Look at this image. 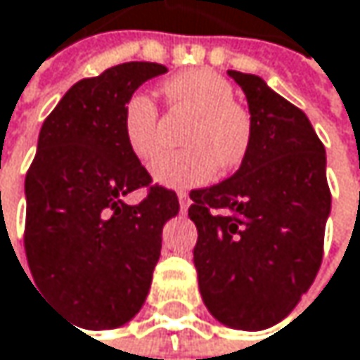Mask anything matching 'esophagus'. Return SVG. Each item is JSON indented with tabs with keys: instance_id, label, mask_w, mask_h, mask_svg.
Returning <instances> with one entry per match:
<instances>
[{
	"instance_id": "34e87169",
	"label": "esophagus",
	"mask_w": 360,
	"mask_h": 360,
	"mask_svg": "<svg viewBox=\"0 0 360 360\" xmlns=\"http://www.w3.org/2000/svg\"><path fill=\"white\" fill-rule=\"evenodd\" d=\"M178 201H180V210L186 214V210H188V203H191V199H188V193H186V191H178Z\"/></svg>"
}]
</instances>
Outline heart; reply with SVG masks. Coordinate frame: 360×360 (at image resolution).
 Listing matches in <instances>:
<instances>
[{"mask_svg": "<svg viewBox=\"0 0 360 360\" xmlns=\"http://www.w3.org/2000/svg\"><path fill=\"white\" fill-rule=\"evenodd\" d=\"M167 100L195 115L184 134L191 148L167 153L153 165V178L172 188L205 184L218 169L237 167L252 142V117L235 102L233 86L212 71H186L163 84ZM121 129L127 148L140 161L161 150L159 110L146 91L131 94L123 104Z\"/></svg>", "mask_w": 360, "mask_h": 360, "instance_id": "obj_1", "label": "heart"}]
</instances>
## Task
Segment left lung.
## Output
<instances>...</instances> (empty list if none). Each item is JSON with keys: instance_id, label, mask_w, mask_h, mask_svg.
I'll return each instance as SVG.
<instances>
[{"instance_id": "1", "label": "left lung", "mask_w": 360, "mask_h": 360, "mask_svg": "<svg viewBox=\"0 0 360 360\" xmlns=\"http://www.w3.org/2000/svg\"><path fill=\"white\" fill-rule=\"evenodd\" d=\"M243 90L252 142L220 184L191 191L193 260L201 297L222 325L260 331L281 323L310 289L331 193L325 146L308 117L258 75L229 71Z\"/></svg>"}]
</instances>
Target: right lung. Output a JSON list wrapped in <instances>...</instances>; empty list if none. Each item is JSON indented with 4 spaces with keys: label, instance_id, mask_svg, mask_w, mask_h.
Returning a JSON list of instances; mask_svg holds the SVG:
<instances>
[{
    "label": "right lung",
    "instance_id": "obj_1",
    "mask_svg": "<svg viewBox=\"0 0 360 360\" xmlns=\"http://www.w3.org/2000/svg\"><path fill=\"white\" fill-rule=\"evenodd\" d=\"M167 73L157 63H123L82 79L41 125L25 178V252L39 291L86 329H115L142 308L161 233L180 203L125 144V100ZM147 186L129 206L124 197Z\"/></svg>",
    "mask_w": 360,
    "mask_h": 360
}]
</instances>
